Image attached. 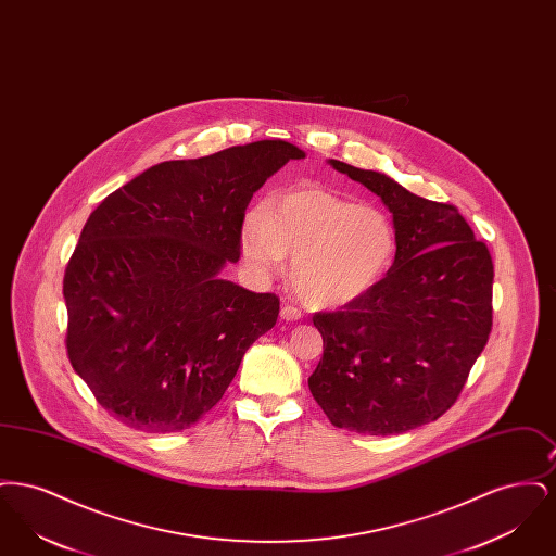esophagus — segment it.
Instances as JSON below:
<instances>
[{"label":"esophagus","instance_id":"obj_1","mask_svg":"<svg viewBox=\"0 0 556 556\" xmlns=\"http://www.w3.org/2000/svg\"><path fill=\"white\" fill-rule=\"evenodd\" d=\"M281 318H283V320H300V318H302V311L295 308V306H291V304H286V306L281 308Z\"/></svg>","mask_w":556,"mask_h":556}]
</instances>
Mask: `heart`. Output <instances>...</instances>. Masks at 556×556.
Returning <instances> with one entry per match:
<instances>
[{
    "label": "heart",
    "mask_w": 556,
    "mask_h": 556,
    "mask_svg": "<svg viewBox=\"0 0 556 556\" xmlns=\"http://www.w3.org/2000/svg\"><path fill=\"white\" fill-rule=\"evenodd\" d=\"M390 214L318 187L295 189L248 216L245 261L263 273L293 258L298 293L317 306H342L377 286L396 256Z\"/></svg>",
    "instance_id": "heart-1"
}]
</instances>
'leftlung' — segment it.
<instances>
[{"mask_svg": "<svg viewBox=\"0 0 556 556\" xmlns=\"http://www.w3.org/2000/svg\"><path fill=\"white\" fill-rule=\"evenodd\" d=\"M329 162L394 214L396 258L342 311L313 315L323 358L308 388L336 427L404 433L448 410L488 344L492 256L456 206L415 195L388 175Z\"/></svg>", "mask_w": 556, "mask_h": 556, "instance_id": "obj_1", "label": "left lung"}]
</instances>
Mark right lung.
I'll list each match as a JSON object with an SVG mask.
<instances>
[{
  "label": "right lung",
  "instance_id": "1",
  "mask_svg": "<svg viewBox=\"0 0 556 556\" xmlns=\"http://www.w3.org/2000/svg\"><path fill=\"white\" fill-rule=\"evenodd\" d=\"M300 159L288 141L263 139L166 160L89 214L64 270L66 354L121 424L148 433L198 424L273 329L279 295L218 273L239 261L254 191Z\"/></svg>",
  "mask_w": 556,
  "mask_h": 556
}]
</instances>
